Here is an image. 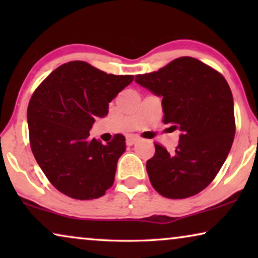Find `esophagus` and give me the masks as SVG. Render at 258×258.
I'll list each match as a JSON object with an SVG mask.
<instances>
[{"instance_id": "1", "label": "esophagus", "mask_w": 258, "mask_h": 258, "mask_svg": "<svg viewBox=\"0 0 258 258\" xmlns=\"http://www.w3.org/2000/svg\"><path fill=\"white\" fill-rule=\"evenodd\" d=\"M126 146H134V144H135L136 142H137V139L135 136H129V137H126Z\"/></svg>"}]
</instances>
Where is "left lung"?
<instances>
[{
    "label": "left lung",
    "mask_w": 258,
    "mask_h": 258,
    "mask_svg": "<svg viewBox=\"0 0 258 258\" xmlns=\"http://www.w3.org/2000/svg\"><path fill=\"white\" fill-rule=\"evenodd\" d=\"M135 81L162 97L163 122L181 130L174 153L155 144L147 162L150 183L167 199L196 195L213 182L234 142L230 87L220 73L189 56Z\"/></svg>",
    "instance_id": "1"
}]
</instances>
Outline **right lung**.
<instances>
[{
  "instance_id": "1",
  "label": "right lung",
  "mask_w": 258,
  "mask_h": 258,
  "mask_svg": "<svg viewBox=\"0 0 258 258\" xmlns=\"http://www.w3.org/2000/svg\"><path fill=\"white\" fill-rule=\"evenodd\" d=\"M83 61L55 69L34 91L27 117L30 147L38 165L58 191L76 200L103 196L114 184L125 151L121 134L102 144L89 139L95 118L108 115L109 103L133 82Z\"/></svg>"
}]
</instances>
